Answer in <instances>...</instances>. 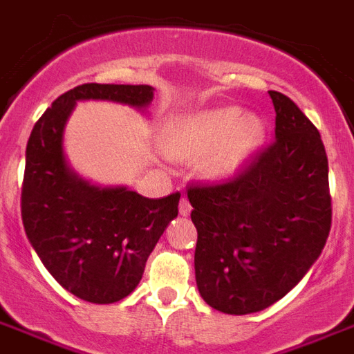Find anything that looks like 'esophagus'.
Returning <instances> with one entry per match:
<instances>
[{
    "label": "esophagus",
    "instance_id": "34e87169",
    "mask_svg": "<svg viewBox=\"0 0 354 354\" xmlns=\"http://www.w3.org/2000/svg\"><path fill=\"white\" fill-rule=\"evenodd\" d=\"M178 209H180V215L187 217L189 213H191V204H189L187 198H182V201H180V207H178Z\"/></svg>",
    "mask_w": 354,
    "mask_h": 354
}]
</instances>
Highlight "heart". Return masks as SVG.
I'll list each match as a JSON object with an SVG mask.
<instances>
[{
    "label": "heart",
    "instance_id": "1",
    "mask_svg": "<svg viewBox=\"0 0 354 354\" xmlns=\"http://www.w3.org/2000/svg\"><path fill=\"white\" fill-rule=\"evenodd\" d=\"M266 137V124L239 107H217L183 117L163 137L171 159L201 158L198 172L206 180H226L245 167Z\"/></svg>",
    "mask_w": 354,
    "mask_h": 354
}]
</instances>
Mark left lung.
Masks as SVG:
<instances>
[{
	"label": "left lung",
	"mask_w": 354,
	"mask_h": 354,
	"mask_svg": "<svg viewBox=\"0 0 354 354\" xmlns=\"http://www.w3.org/2000/svg\"><path fill=\"white\" fill-rule=\"evenodd\" d=\"M274 141L221 183H191L202 299L232 315L254 314L295 288L327 243L333 221L321 135L293 100L269 91Z\"/></svg>",
	"instance_id": "1"
}]
</instances>
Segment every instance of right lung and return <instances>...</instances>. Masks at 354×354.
I'll list each match as a JSON object with an SVG mask.
<instances>
[{
	"label": "right lung",
	"instance_id": "1",
	"mask_svg": "<svg viewBox=\"0 0 354 354\" xmlns=\"http://www.w3.org/2000/svg\"><path fill=\"white\" fill-rule=\"evenodd\" d=\"M152 98L150 85L85 83L61 94L27 141L21 185L27 239L51 277L87 303H117L137 288L148 256L178 215L180 193L147 198L83 180L64 156V126L81 100L145 109Z\"/></svg>",
	"mask_w": 354,
	"mask_h": 354
}]
</instances>
